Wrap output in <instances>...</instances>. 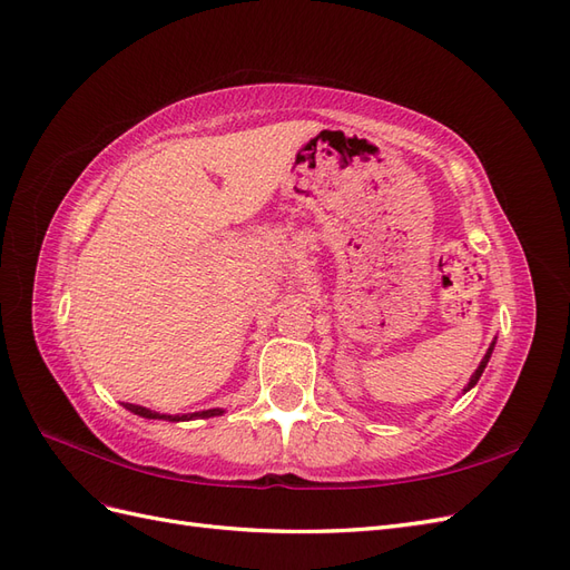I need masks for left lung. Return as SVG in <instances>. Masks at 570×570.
Returning <instances> with one entry per match:
<instances>
[{"label": "left lung", "mask_w": 570, "mask_h": 570, "mask_svg": "<svg viewBox=\"0 0 570 570\" xmlns=\"http://www.w3.org/2000/svg\"><path fill=\"white\" fill-rule=\"evenodd\" d=\"M492 350H494V342L490 344V350H488V354L485 356H482V361H480V366L475 368V373L471 375V383H469V387H465L463 392H469L478 381H480V375H482V371H485V366H488V361H490V356H492Z\"/></svg>", "instance_id": "8db88e82"}]
</instances>
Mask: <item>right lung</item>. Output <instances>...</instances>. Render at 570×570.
Here are the masks:
<instances>
[{
  "mask_svg": "<svg viewBox=\"0 0 570 570\" xmlns=\"http://www.w3.org/2000/svg\"><path fill=\"white\" fill-rule=\"evenodd\" d=\"M128 411L137 413V416L142 419H159V421H193V419H212V416H220L223 409H206V411H197V413H183V416H168V413H159V411H151V409H145L140 404H124Z\"/></svg>",
  "mask_w": 570,
  "mask_h": 570,
  "instance_id": "add662e5",
  "label": "right lung"
}]
</instances>
